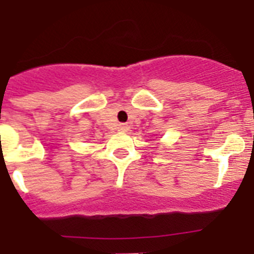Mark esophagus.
Segmentation results:
<instances>
[{"instance_id": "obj_1", "label": "esophagus", "mask_w": 254, "mask_h": 254, "mask_svg": "<svg viewBox=\"0 0 254 254\" xmlns=\"http://www.w3.org/2000/svg\"><path fill=\"white\" fill-rule=\"evenodd\" d=\"M118 129L119 131H126V129H127V125H125V123H121V125L118 126Z\"/></svg>"}]
</instances>
